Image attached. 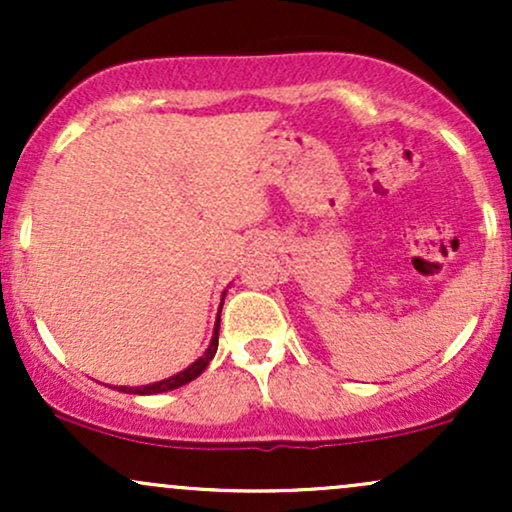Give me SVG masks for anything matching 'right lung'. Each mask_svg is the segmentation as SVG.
<instances>
[{
	"label": "right lung",
	"mask_w": 512,
	"mask_h": 512,
	"mask_svg": "<svg viewBox=\"0 0 512 512\" xmlns=\"http://www.w3.org/2000/svg\"><path fill=\"white\" fill-rule=\"evenodd\" d=\"M219 320H221V310H219ZM219 320H216L214 337H211L209 349L204 351V356H199L190 368L180 370L178 375H173V378H168V380H161V383L144 385V387H120V392H129V395H158V392H168V390H175V387H182V385L192 383V380H195L197 375L204 373V368L209 366V361H211V358H214L216 349H219Z\"/></svg>",
	"instance_id": "obj_1"
}]
</instances>
